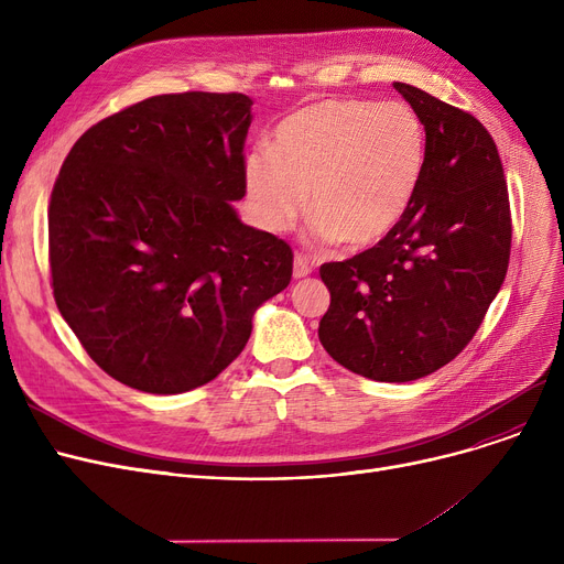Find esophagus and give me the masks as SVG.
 Returning a JSON list of instances; mask_svg holds the SVG:
<instances>
[{"mask_svg": "<svg viewBox=\"0 0 564 564\" xmlns=\"http://www.w3.org/2000/svg\"><path fill=\"white\" fill-rule=\"evenodd\" d=\"M311 274V264L304 256H294V264H292V276L294 279H306Z\"/></svg>", "mask_w": 564, "mask_h": 564, "instance_id": "1", "label": "esophagus"}]
</instances>
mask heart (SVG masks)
Listing matches in <instances>:
<instances>
[{"instance_id":"heart-1","label":"heart","mask_w":564,"mask_h":564,"mask_svg":"<svg viewBox=\"0 0 564 564\" xmlns=\"http://www.w3.org/2000/svg\"><path fill=\"white\" fill-rule=\"evenodd\" d=\"M270 145L245 160L253 215L281 232L300 219L308 192L315 247L381 242L409 213L427 164L425 126L404 102H311L283 118Z\"/></svg>"}]
</instances>
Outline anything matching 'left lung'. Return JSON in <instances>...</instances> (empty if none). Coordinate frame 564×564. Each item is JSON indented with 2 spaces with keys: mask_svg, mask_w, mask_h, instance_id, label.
<instances>
[{
  "mask_svg": "<svg viewBox=\"0 0 564 564\" xmlns=\"http://www.w3.org/2000/svg\"><path fill=\"white\" fill-rule=\"evenodd\" d=\"M393 86L425 126L423 183L379 245L319 267L332 304L317 336L343 368L402 383L451 364L476 336L506 281L512 221L487 128L416 86Z\"/></svg>",
  "mask_w": 564,
  "mask_h": 564,
  "instance_id": "obj_1",
  "label": "left lung"
}]
</instances>
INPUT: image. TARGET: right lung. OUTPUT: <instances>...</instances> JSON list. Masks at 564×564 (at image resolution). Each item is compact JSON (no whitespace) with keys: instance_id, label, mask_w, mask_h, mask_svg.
Segmentation results:
<instances>
[{"instance_id":"obj_1","label":"right lung","mask_w":564,"mask_h":564,"mask_svg":"<svg viewBox=\"0 0 564 564\" xmlns=\"http://www.w3.org/2000/svg\"><path fill=\"white\" fill-rule=\"evenodd\" d=\"M245 94H169L86 130L50 200L58 311L130 389L175 395L228 368L292 251L232 207L245 187Z\"/></svg>"}]
</instances>
